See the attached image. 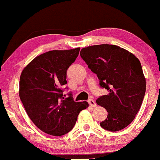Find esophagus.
<instances>
[{
  "instance_id": "34e87169",
  "label": "esophagus",
  "mask_w": 160,
  "mask_h": 160,
  "mask_svg": "<svg viewBox=\"0 0 160 160\" xmlns=\"http://www.w3.org/2000/svg\"><path fill=\"white\" fill-rule=\"evenodd\" d=\"M88 102H89L90 106H91V107H96V106H97V104H96L95 101L93 100V99H90L89 100H88Z\"/></svg>"
}]
</instances>
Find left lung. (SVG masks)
I'll use <instances>...</instances> for the list:
<instances>
[{
    "mask_svg": "<svg viewBox=\"0 0 160 160\" xmlns=\"http://www.w3.org/2000/svg\"><path fill=\"white\" fill-rule=\"evenodd\" d=\"M80 55L99 84L108 91L97 99L108 112L100 123L103 129L116 132L124 129L136 118L146 91V80L139 60L115 45H95L83 48Z\"/></svg>",
    "mask_w": 160,
    "mask_h": 160,
    "instance_id": "obj_1",
    "label": "left lung"
}]
</instances>
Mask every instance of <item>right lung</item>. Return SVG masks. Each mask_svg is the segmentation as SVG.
<instances>
[{
  "instance_id": "1",
  "label": "right lung",
  "mask_w": 160,
  "mask_h": 160,
  "mask_svg": "<svg viewBox=\"0 0 160 160\" xmlns=\"http://www.w3.org/2000/svg\"><path fill=\"white\" fill-rule=\"evenodd\" d=\"M80 48L53 50L36 57L22 70L19 97L28 117L42 132L51 136L67 134L73 128L88 102H75L71 93L63 95L67 70L76 61Z\"/></svg>"
}]
</instances>
